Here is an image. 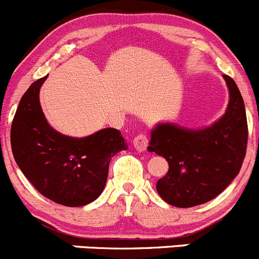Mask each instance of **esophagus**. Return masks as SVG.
<instances>
[{"label": "esophagus", "instance_id": "1", "mask_svg": "<svg viewBox=\"0 0 259 259\" xmlns=\"http://www.w3.org/2000/svg\"><path fill=\"white\" fill-rule=\"evenodd\" d=\"M134 146L137 151H145L147 149V146H149V137L145 134H139L134 139Z\"/></svg>", "mask_w": 259, "mask_h": 259}]
</instances>
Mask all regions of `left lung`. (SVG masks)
I'll use <instances>...</instances> for the list:
<instances>
[{
	"label": "left lung",
	"instance_id": "left-lung-1",
	"mask_svg": "<svg viewBox=\"0 0 259 259\" xmlns=\"http://www.w3.org/2000/svg\"><path fill=\"white\" fill-rule=\"evenodd\" d=\"M230 100L225 114L203 130H187L171 123L157 124L147 147L166 159L168 173L156 183L165 202L193 207L221 193L240 171L248 142L244 102L233 78L223 75Z\"/></svg>",
	"mask_w": 259,
	"mask_h": 259
}]
</instances>
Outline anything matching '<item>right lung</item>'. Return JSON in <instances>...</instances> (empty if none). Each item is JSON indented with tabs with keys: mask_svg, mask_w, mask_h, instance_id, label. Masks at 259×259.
Instances as JSON below:
<instances>
[{
	"mask_svg": "<svg viewBox=\"0 0 259 259\" xmlns=\"http://www.w3.org/2000/svg\"><path fill=\"white\" fill-rule=\"evenodd\" d=\"M46 78L31 83L19 103L11 125L12 154L39 193L68 207L85 206L102 194L110 159L127 144L115 128L83 139L54 131L39 103Z\"/></svg>",
	"mask_w": 259,
	"mask_h": 259,
	"instance_id": "add662e5",
	"label": "right lung"
}]
</instances>
